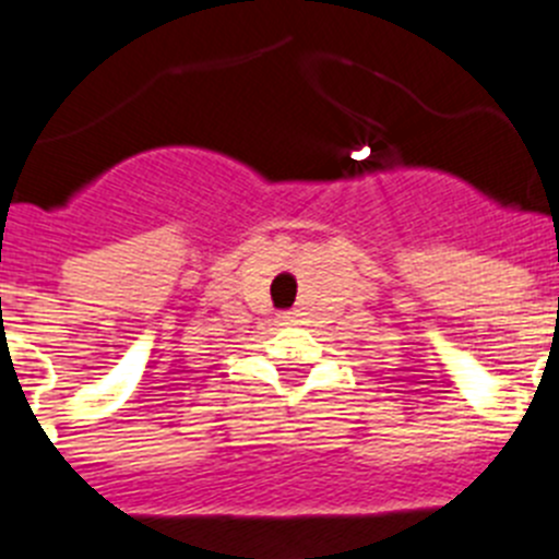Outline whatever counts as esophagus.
Listing matches in <instances>:
<instances>
[{"instance_id":"obj_1","label":"esophagus","mask_w":559,"mask_h":559,"mask_svg":"<svg viewBox=\"0 0 559 559\" xmlns=\"http://www.w3.org/2000/svg\"><path fill=\"white\" fill-rule=\"evenodd\" d=\"M276 322H280V324H296V313H290V310H285V313L276 316Z\"/></svg>"}]
</instances>
